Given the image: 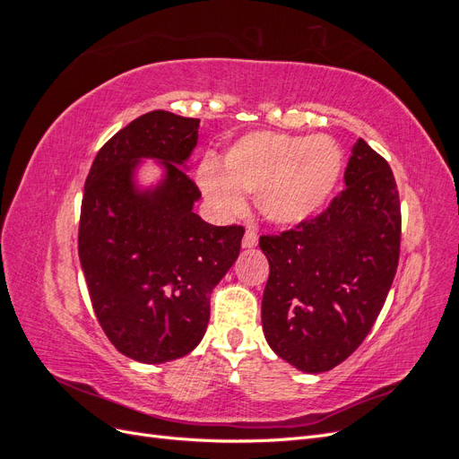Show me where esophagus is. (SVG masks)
Segmentation results:
<instances>
[{
  "instance_id": "obj_1",
  "label": "esophagus",
  "mask_w": 459,
  "mask_h": 459,
  "mask_svg": "<svg viewBox=\"0 0 459 459\" xmlns=\"http://www.w3.org/2000/svg\"><path fill=\"white\" fill-rule=\"evenodd\" d=\"M256 243H258V233H256V230H255L253 226H248L247 231H245V238H243V247L251 248V247H255Z\"/></svg>"
}]
</instances>
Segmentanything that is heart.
I'll return each instance as SVG.
<instances>
[{"label": "heart", "instance_id": "1", "mask_svg": "<svg viewBox=\"0 0 459 459\" xmlns=\"http://www.w3.org/2000/svg\"><path fill=\"white\" fill-rule=\"evenodd\" d=\"M341 170L342 151L329 135L253 132L228 149L221 172L203 164L199 184L220 211H241L247 195L275 224H299L329 201Z\"/></svg>", "mask_w": 459, "mask_h": 459}]
</instances>
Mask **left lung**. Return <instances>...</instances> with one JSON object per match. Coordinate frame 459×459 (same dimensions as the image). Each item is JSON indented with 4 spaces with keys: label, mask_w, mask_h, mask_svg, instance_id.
<instances>
[{
    "label": "left lung",
    "mask_w": 459,
    "mask_h": 459,
    "mask_svg": "<svg viewBox=\"0 0 459 459\" xmlns=\"http://www.w3.org/2000/svg\"><path fill=\"white\" fill-rule=\"evenodd\" d=\"M344 186L325 211L258 243L270 262L264 335L307 373L329 371L364 342L398 268L402 214L391 166L358 140Z\"/></svg>",
    "instance_id": "obj_1"
}]
</instances>
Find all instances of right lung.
<instances>
[{"label":"right lung","mask_w":459,"mask_h":459,"mask_svg":"<svg viewBox=\"0 0 459 459\" xmlns=\"http://www.w3.org/2000/svg\"><path fill=\"white\" fill-rule=\"evenodd\" d=\"M199 118L151 110L100 149L80 208L78 255L97 322L132 359L162 364L189 354L211 317V293L241 251L243 226H212L193 212L197 184L179 169ZM165 160L151 196L131 187L134 160Z\"/></svg>","instance_id":"right-lung-1"}]
</instances>
